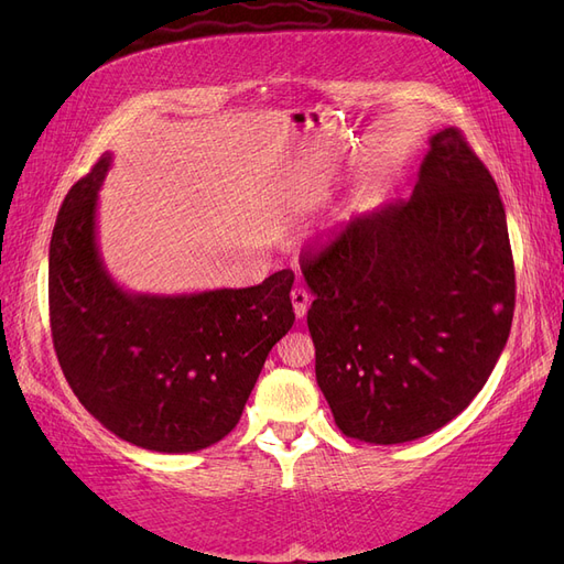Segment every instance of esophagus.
I'll return each instance as SVG.
<instances>
[{"instance_id": "obj_1", "label": "esophagus", "mask_w": 564, "mask_h": 564, "mask_svg": "<svg viewBox=\"0 0 564 564\" xmlns=\"http://www.w3.org/2000/svg\"><path fill=\"white\" fill-rule=\"evenodd\" d=\"M308 301H311V294L305 292L303 286L292 289V305H294V313L299 319L305 317V311H308Z\"/></svg>"}]
</instances>
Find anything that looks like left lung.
Masks as SVG:
<instances>
[{
	"mask_svg": "<svg viewBox=\"0 0 564 564\" xmlns=\"http://www.w3.org/2000/svg\"><path fill=\"white\" fill-rule=\"evenodd\" d=\"M315 377L338 431L431 435L487 383L510 334L516 268L499 187L456 127L431 139L409 199L301 256Z\"/></svg>",
	"mask_w": 564,
	"mask_h": 564,
	"instance_id": "left-lung-1",
	"label": "left lung"
}]
</instances>
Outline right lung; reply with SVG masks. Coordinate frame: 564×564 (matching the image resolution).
<instances>
[{
    "label": "right lung",
    "instance_id": "obj_1",
    "mask_svg": "<svg viewBox=\"0 0 564 564\" xmlns=\"http://www.w3.org/2000/svg\"><path fill=\"white\" fill-rule=\"evenodd\" d=\"M106 152L65 195L48 247V317L77 400L135 447L187 454L224 440L272 346L292 329V270L247 289L127 294L100 261L98 187Z\"/></svg>",
    "mask_w": 564,
    "mask_h": 564
}]
</instances>
